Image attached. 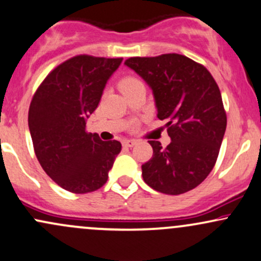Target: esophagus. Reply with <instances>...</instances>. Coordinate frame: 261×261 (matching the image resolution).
Wrapping results in <instances>:
<instances>
[{
	"label": "esophagus",
	"instance_id": "1",
	"mask_svg": "<svg viewBox=\"0 0 261 261\" xmlns=\"http://www.w3.org/2000/svg\"><path fill=\"white\" fill-rule=\"evenodd\" d=\"M135 145H136V141H135V140H124V141H122V146H125V147H134Z\"/></svg>",
	"mask_w": 261,
	"mask_h": 261
}]
</instances>
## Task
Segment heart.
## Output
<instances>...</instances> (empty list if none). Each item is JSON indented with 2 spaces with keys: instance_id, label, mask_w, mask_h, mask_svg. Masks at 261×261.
I'll return each instance as SVG.
<instances>
[{
  "instance_id": "1",
  "label": "heart",
  "mask_w": 261,
  "mask_h": 261,
  "mask_svg": "<svg viewBox=\"0 0 261 261\" xmlns=\"http://www.w3.org/2000/svg\"><path fill=\"white\" fill-rule=\"evenodd\" d=\"M139 83H141L139 80L134 79V77H126V79L121 80L120 85H119V87H120L121 91H125V89L130 88V87H133L135 85H139Z\"/></svg>"
}]
</instances>
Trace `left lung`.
<instances>
[{"mask_svg":"<svg viewBox=\"0 0 261 261\" xmlns=\"http://www.w3.org/2000/svg\"><path fill=\"white\" fill-rule=\"evenodd\" d=\"M125 65L152 89L157 118L166 120L172 142L148 141L153 155L142 164L148 187L179 195L205 180L216 163L227 116L220 88L211 73L179 54L131 58Z\"/></svg>","mask_w":261,"mask_h":261,"instance_id":"1","label":"left lung"}]
</instances>
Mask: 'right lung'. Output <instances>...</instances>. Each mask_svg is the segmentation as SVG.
<instances>
[{"label":"right lung","mask_w":261,"mask_h":261,"mask_svg":"<svg viewBox=\"0 0 261 261\" xmlns=\"http://www.w3.org/2000/svg\"><path fill=\"white\" fill-rule=\"evenodd\" d=\"M121 61L74 56L47 74L32 99L28 125L39 163L71 193L103 187L121 151L119 141H101L98 134L86 133L87 119Z\"/></svg>","instance_id":"right-lung-1"}]
</instances>
